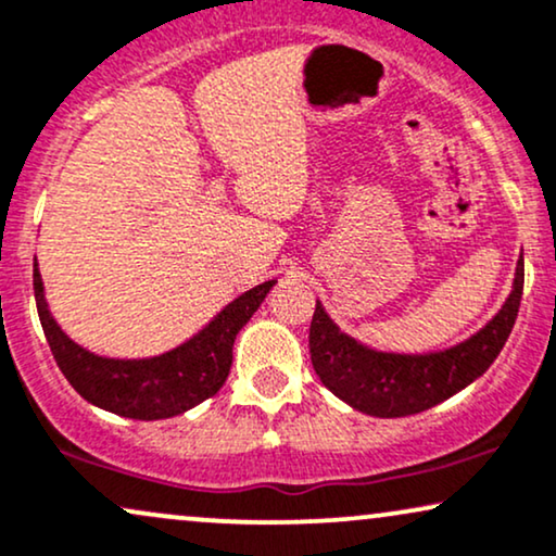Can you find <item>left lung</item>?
Listing matches in <instances>:
<instances>
[{
  "mask_svg": "<svg viewBox=\"0 0 556 556\" xmlns=\"http://www.w3.org/2000/svg\"><path fill=\"white\" fill-rule=\"evenodd\" d=\"M523 294V254L501 313L472 339L433 354H384L341 333L315 302L311 359L320 382L356 410L377 418H403L444 403L488 371L508 341Z\"/></svg>",
  "mask_w": 556,
  "mask_h": 556,
  "instance_id": "8db88e82",
  "label": "left lung"
}]
</instances>
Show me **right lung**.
<instances>
[{"label": "right lung", "mask_w": 556, "mask_h": 556, "mask_svg": "<svg viewBox=\"0 0 556 556\" xmlns=\"http://www.w3.org/2000/svg\"><path fill=\"white\" fill-rule=\"evenodd\" d=\"M274 285L277 279L243 292L223 307L200 333L166 354L151 359H104L74 343L51 318L38 262L33 264V290L40 326L63 377L91 405L136 420L174 418L200 405L202 400L213 397L228 379L233 364L236 333L258 311Z\"/></svg>", "instance_id": "1"}]
</instances>
